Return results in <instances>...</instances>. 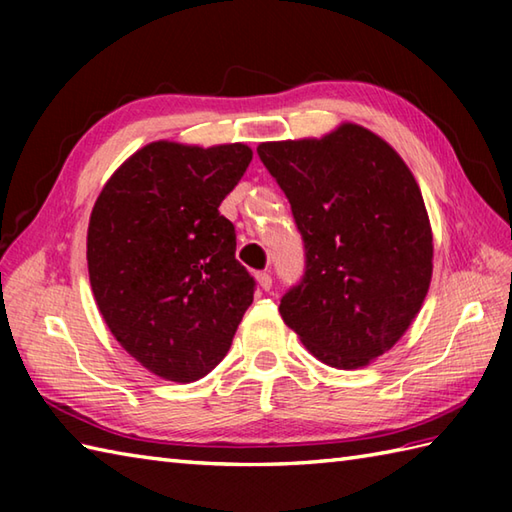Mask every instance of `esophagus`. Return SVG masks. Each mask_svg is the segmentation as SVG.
Here are the masks:
<instances>
[{
	"instance_id": "obj_1",
	"label": "esophagus",
	"mask_w": 512,
	"mask_h": 512,
	"mask_svg": "<svg viewBox=\"0 0 512 512\" xmlns=\"http://www.w3.org/2000/svg\"><path fill=\"white\" fill-rule=\"evenodd\" d=\"M255 279H257V284H259V288H262V290L268 292L270 288H273V277H270V273H257Z\"/></svg>"
}]
</instances>
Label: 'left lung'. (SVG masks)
<instances>
[{
	"instance_id": "1",
	"label": "left lung",
	"mask_w": 512,
	"mask_h": 512,
	"mask_svg": "<svg viewBox=\"0 0 512 512\" xmlns=\"http://www.w3.org/2000/svg\"><path fill=\"white\" fill-rule=\"evenodd\" d=\"M290 202L306 273L281 319L330 367L356 369L407 332L427 297L433 235L416 178L383 138L343 123L257 147Z\"/></svg>"
}]
</instances>
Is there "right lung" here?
<instances>
[{"label": "right lung", "instance_id": "add662e5", "mask_svg": "<svg viewBox=\"0 0 512 512\" xmlns=\"http://www.w3.org/2000/svg\"><path fill=\"white\" fill-rule=\"evenodd\" d=\"M253 160L242 143L158 140L107 180L88 228L90 284L107 328L160 378L193 383L226 356L255 279L220 204Z\"/></svg>", "mask_w": 512, "mask_h": 512}]
</instances>
